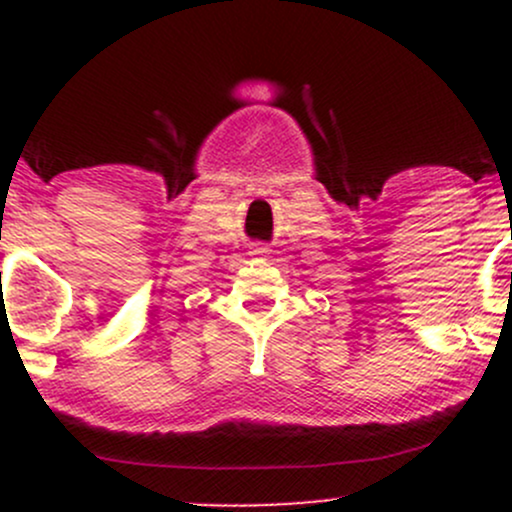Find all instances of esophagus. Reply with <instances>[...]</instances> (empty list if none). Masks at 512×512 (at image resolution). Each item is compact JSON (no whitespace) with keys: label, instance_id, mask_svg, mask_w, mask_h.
Masks as SVG:
<instances>
[{"label":"esophagus","instance_id":"34e87169","mask_svg":"<svg viewBox=\"0 0 512 512\" xmlns=\"http://www.w3.org/2000/svg\"><path fill=\"white\" fill-rule=\"evenodd\" d=\"M250 255H269V248H267V245H262V243H255V245H252Z\"/></svg>","mask_w":512,"mask_h":512}]
</instances>
